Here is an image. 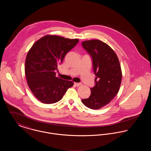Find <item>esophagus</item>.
Returning <instances> with one entry per match:
<instances>
[{
    "label": "esophagus",
    "mask_w": 151,
    "mask_h": 151,
    "mask_svg": "<svg viewBox=\"0 0 151 151\" xmlns=\"http://www.w3.org/2000/svg\"><path fill=\"white\" fill-rule=\"evenodd\" d=\"M74 84L76 86H81V83H74Z\"/></svg>",
    "instance_id": "obj_1"
}]
</instances>
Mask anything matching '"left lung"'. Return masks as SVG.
Returning a JSON list of instances; mask_svg holds the SVG:
<instances>
[{"mask_svg":"<svg viewBox=\"0 0 151 151\" xmlns=\"http://www.w3.org/2000/svg\"><path fill=\"white\" fill-rule=\"evenodd\" d=\"M82 47L92 58L96 77L90 96L81 102L91 109H99L109 104L119 91L122 80L119 61L114 51L100 40L84 41Z\"/></svg>","mask_w":151,"mask_h":151,"instance_id":"left-lung-1","label":"left lung"}]
</instances>
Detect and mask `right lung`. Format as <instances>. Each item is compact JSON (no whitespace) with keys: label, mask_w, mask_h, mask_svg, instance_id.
<instances>
[{"label":"right lung","mask_w":151,"mask_h":151,"mask_svg":"<svg viewBox=\"0 0 151 151\" xmlns=\"http://www.w3.org/2000/svg\"><path fill=\"white\" fill-rule=\"evenodd\" d=\"M79 41L47 35L37 41L28 52L24 68L27 84L42 103L58 102L73 86L72 81L56 77L55 70Z\"/></svg>","instance_id":"obj_1"}]
</instances>
